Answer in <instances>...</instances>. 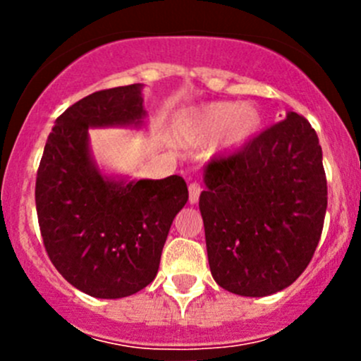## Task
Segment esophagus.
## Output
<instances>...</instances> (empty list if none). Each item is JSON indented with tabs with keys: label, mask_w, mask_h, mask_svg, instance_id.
I'll use <instances>...</instances> for the list:
<instances>
[{
	"label": "esophagus",
	"mask_w": 361,
	"mask_h": 361,
	"mask_svg": "<svg viewBox=\"0 0 361 361\" xmlns=\"http://www.w3.org/2000/svg\"><path fill=\"white\" fill-rule=\"evenodd\" d=\"M201 185L199 183H190L188 185V202L190 204H197L199 195H201Z\"/></svg>",
	"instance_id": "34e87169"
}]
</instances>
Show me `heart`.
Listing matches in <instances>:
<instances>
[{"label": "heart", "mask_w": 361, "mask_h": 361, "mask_svg": "<svg viewBox=\"0 0 361 361\" xmlns=\"http://www.w3.org/2000/svg\"><path fill=\"white\" fill-rule=\"evenodd\" d=\"M181 137L192 145L216 140L221 152H235L251 143L264 127V115L255 103L211 101L181 116Z\"/></svg>", "instance_id": "heart-1"}]
</instances>
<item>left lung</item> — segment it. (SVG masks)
Listing matches in <instances>:
<instances>
[{
    "instance_id": "8db88e82",
    "label": "left lung",
    "mask_w": 361,
    "mask_h": 361,
    "mask_svg": "<svg viewBox=\"0 0 361 361\" xmlns=\"http://www.w3.org/2000/svg\"><path fill=\"white\" fill-rule=\"evenodd\" d=\"M199 209L213 279L241 297L290 286L314 255L326 213L316 130L295 111L245 150L211 160Z\"/></svg>"
}]
</instances>
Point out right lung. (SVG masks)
Wrapping results in <instances>:
<instances>
[{
  "instance_id": "obj_1",
  "label": "right lung",
  "mask_w": 361,
  "mask_h": 361,
  "mask_svg": "<svg viewBox=\"0 0 361 361\" xmlns=\"http://www.w3.org/2000/svg\"><path fill=\"white\" fill-rule=\"evenodd\" d=\"M143 83L99 90L69 106L49 134L38 176L36 213L57 271L96 298L137 293L155 279L171 224L188 201L187 183L104 174L89 129L145 126Z\"/></svg>"
}]
</instances>
